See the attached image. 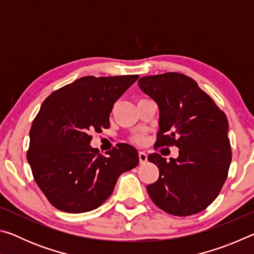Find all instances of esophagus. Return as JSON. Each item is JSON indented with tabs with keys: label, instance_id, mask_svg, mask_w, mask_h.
<instances>
[{
	"label": "esophagus",
	"instance_id": "1",
	"mask_svg": "<svg viewBox=\"0 0 254 254\" xmlns=\"http://www.w3.org/2000/svg\"><path fill=\"white\" fill-rule=\"evenodd\" d=\"M139 159H140V163H141V165H144V163L148 161L147 153L143 152V151H140V152H139Z\"/></svg>",
	"mask_w": 254,
	"mask_h": 254
}]
</instances>
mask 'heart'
Listing matches in <instances>:
<instances>
[{"label": "heart", "mask_w": 254, "mask_h": 254, "mask_svg": "<svg viewBox=\"0 0 254 254\" xmlns=\"http://www.w3.org/2000/svg\"><path fill=\"white\" fill-rule=\"evenodd\" d=\"M135 140L137 141V142H142V141H143V136H142V135H137V136L135 137Z\"/></svg>", "instance_id": "heart-1"}]
</instances>
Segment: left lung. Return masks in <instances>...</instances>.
Masks as SVG:
<instances>
[{
  "label": "left lung",
  "mask_w": 254,
  "mask_h": 254,
  "mask_svg": "<svg viewBox=\"0 0 254 254\" xmlns=\"http://www.w3.org/2000/svg\"><path fill=\"white\" fill-rule=\"evenodd\" d=\"M157 103V147L176 145L178 158L167 161L159 153L148 160L159 168L148 185L150 198L176 216L199 213L220 194L232 160L226 115L196 81L179 72L144 76L137 81Z\"/></svg>",
  "instance_id": "left-lung-1"
}]
</instances>
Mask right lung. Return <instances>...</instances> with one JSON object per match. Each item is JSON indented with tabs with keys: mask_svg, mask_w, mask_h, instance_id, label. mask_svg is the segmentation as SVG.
I'll list each match as a JSON object with an SVG mask.
<instances>
[{
	"mask_svg": "<svg viewBox=\"0 0 254 254\" xmlns=\"http://www.w3.org/2000/svg\"><path fill=\"white\" fill-rule=\"evenodd\" d=\"M137 75L85 76L54 92L30 128L27 153L33 178L47 199L67 213L97 208L120 176L139 163L136 149L119 143L104 157L92 148V132L110 127L114 103Z\"/></svg>",
	"mask_w": 254,
	"mask_h": 254,
	"instance_id": "1",
	"label": "right lung"
}]
</instances>
